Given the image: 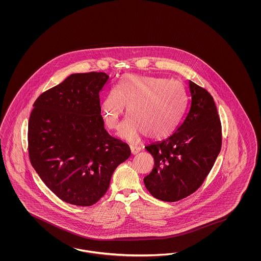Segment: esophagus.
<instances>
[{"mask_svg": "<svg viewBox=\"0 0 261 261\" xmlns=\"http://www.w3.org/2000/svg\"><path fill=\"white\" fill-rule=\"evenodd\" d=\"M130 151H131V154H132V155H136V154H138V153L141 151V148L138 147V146L130 145Z\"/></svg>", "mask_w": 261, "mask_h": 261, "instance_id": "esophagus-1", "label": "esophagus"}]
</instances>
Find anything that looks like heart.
Segmentation results:
<instances>
[{
    "label": "heart",
    "mask_w": 261,
    "mask_h": 261,
    "mask_svg": "<svg viewBox=\"0 0 261 261\" xmlns=\"http://www.w3.org/2000/svg\"><path fill=\"white\" fill-rule=\"evenodd\" d=\"M187 95L179 81L156 76H132L117 84L101 102L106 126L115 130L128 110L131 117L119 127L120 138L137 141L169 137L186 108Z\"/></svg>",
    "instance_id": "b5f03b06"
}]
</instances>
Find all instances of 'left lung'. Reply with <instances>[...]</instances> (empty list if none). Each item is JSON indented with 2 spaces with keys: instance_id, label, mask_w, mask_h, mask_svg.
<instances>
[{
  "instance_id": "1",
  "label": "left lung",
  "mask_w": 261,
  "mask_h": 261,
  "mask_svg": "<svg viewBox=\"0 0 261 261\" xmlns=\"http://www.w3.org/2000/svg\"><path fill=\"white\" fill-rule=\"evenodd\" d=\"M190 105L177 130L161 142L145 146L154 167L143 179L153 197L176 202L202 186L222 146V126L214 97L189 81Z\"/></svg>"
}]
</instances>
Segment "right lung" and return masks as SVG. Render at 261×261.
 Instances as JSON below:
<instances>
[{"label": "right lung", "mask_w": 261, "mask_h": 261, "mask_svg": "<svg viewBox=\"0 0 261 261\" xmlns=\"http://www.w3.org/2000/svg\"><path fill=\"white\" fill-rule=\"evenodd\" d=\"M109 75L73 73L33 104L28 129L31 164L64 202L89 206L110 186L117 166L130 157L126 143L104 128L99 95Z\"/></svg>", "instance_id": "obj_1"}]
</instances>
